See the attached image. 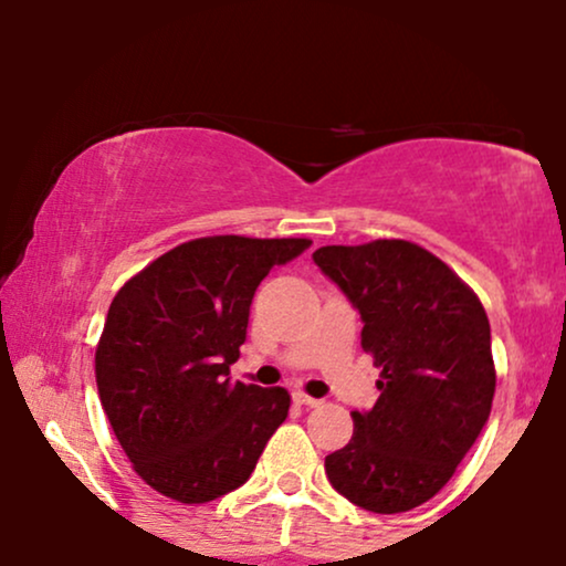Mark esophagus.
<instances>
[{"instance_id": "1", "label": "esophagus", "mask_w": 566, "mask_h": 566, "mask_svg": "<svg viewBox=\"0 0 566 566\" xmlns=\"http://www.w3.org/2000/svg\"><path fill=\"white\" fill-rule=\"evenodd\" d=\"M292 401H295V405H303V407H319L322 405L319 399H314V396H308V394H303V391L292 394Z\"/></svg>"}]
</instances>
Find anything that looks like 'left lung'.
I'll use <instances>...</instances> for the list:
<instances>
[{
	"label": "left lung",
	"instance_id": "8db88e82",
	"mask_svg": "<svg viewBox=\"0 0 566 566\" xmlns=\"http://www.w3.org/2000/svg\"><path fill=\"white\" fill-rule=\"evenodd\" d=\"M359 311L361 348L380 369L378 401L350 412L354 437L324 458L329 484L373 513L431 500L490 418L495 396L490 319L447 263L405 239L314 252Z\"/></svg>",
	"mask_w": 566,
	"mask_h": 566
}]
</instances>
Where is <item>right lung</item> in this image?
<instances>
[{"mask_svg":"<svg viewBox=\"0 0 566 566\" xmlns=\"http://www.w3.org/2000/svg\"><path fill=\"white\" fill-rule=\"evenodd\" d=\"M308 239L205 237L116 292L95 350L103 412L148 486L210 503L242 486L290 412L284 388L231 380L258 284Z\"/></svg>","mask_w":566,"mask_h":566,"instance_id":"add662e5","label":"right lung"}]
</instances>
